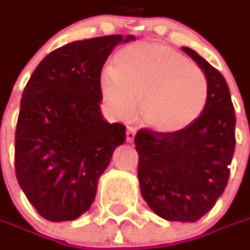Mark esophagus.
<instances>
[{"label":"esophagus","instance_id":"1","mask_svg":"<svg viewBox=\"0 0 250 250\" xmlns=\"http://www.w3.org/2000/svg\"><path fill=\"white\" fill-rule=\"evenodd\" d=\"M135 136H136V129L135 128H128V130H126V140L129 143H132L133 139H135Z\"/></svg>","mask_w":250,"mask_h":250}]
</instances>
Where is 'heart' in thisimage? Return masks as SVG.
Listing matches in <instances>:
<instances>
[{
	"label": "heart",
	"instance_id": "1",
	"mask_svg": "<svg viewBox=\"0 0 250 250\" xmlns=\"http://www.w3.org/2000/svg\"><path fill=\"white\" fill-rule=\"evenodd\" d=\"M103 100L114 118L142 122L160 133H177L196 122L208 101V79L202 68L159 43H138L115 54L101 76Z\"/></svg>",
	"mask_w": 250,
	"mask_h": 250
}]
</instances>
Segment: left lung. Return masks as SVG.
Masks as SVG:
<instances>
[{"mask_svg":"<svg viewBox=\"0 0 250 250\" xmlns=\"http://www.w3.org/2000/svg\"><path fill=\"white\" fill-rule=\"evenodd\" d=\"M182 50L208 79V101L200 118L177 133L140 129V193L168 221L195 223L223 195L235 150V111L226 79L192 48Z\"/></svg>","mask_w":250,"mask_h":250,"instance_id":"obj_1","label":"left lung"}]
</instances>
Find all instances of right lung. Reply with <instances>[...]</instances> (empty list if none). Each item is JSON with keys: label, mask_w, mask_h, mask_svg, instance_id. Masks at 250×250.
I'll list each match as a JSON object with an SVG mask.
<instances>
[{"label": "right lung", "mask_w": 250, "mask_h": 250, "mask_svg": "<svg viewBox=\"0 0 250 250\" xmlns=\"http://www.w3.org/2000/svg\"><path fill=\"white\" fill-rule=\"evenodd\" d=\"M135 36L79 40L50 53L24 87L15 136V171L23 193L48 221L90 208L99 179L126 128L101 114L100 76L112 50Z\"/></svg>", "instance_id": "1"}]
</instances>
